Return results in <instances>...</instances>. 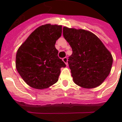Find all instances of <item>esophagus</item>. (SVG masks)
Here are the masks:
<instances>
[{
	"instance_id": "esophagus-1",
	"label": "esophagus",
	"mask_w": 122,
	"mask_h": 122,
	"mask_svg": "<svg viewBox=\"0 0 122 122\" xmlns=\"http://www.w3.org/2000/svg\"><path fill=\"white\" fill-rule=\"evenodd\" d=\"M63 62L66 64V65H68V58L66 57H65L63 58Z\"/></svg>"
}]
</instances>
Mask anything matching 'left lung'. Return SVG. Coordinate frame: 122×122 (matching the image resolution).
I'll list each match as a JSON object with an SVG mask.
<instances>
[{"instance_id": "obj_1", "label": "left lung", "mask_w": 122, "mask_h": 122, "mask_svg": "<svg viewBox=\"0 0 122 122\" xmlns=\"http://www.w3.org/2000/svg\"><path fill=\"white\" fill-rule=\"evenodd\" d=\"M63 31L72 49L68 63L75 83L87 89L100 85L112 69L113 57L110 51L90 31L67 27Z\"/></svg>"}]
</instances>
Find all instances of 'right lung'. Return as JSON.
Returning <instances> with one entry per match:
<instances>
[{
	"mask_svg": "<svg viewBox=\"0 0 122 122\" xmlns=\"http://www.w3.org/2000/svg\"><path fill=\"white\" fill-rule=\"evenodd\" d=\"M62 26L47 24L37 28L18 49L16 69L23 80L34 89L48 88L58 80L65 63L58 57L56 42Z\"/></svg>",
	"mask_w": 122,
	"mask_h": 122,
	"instance_id": "add662e5",
	"label": "right lung"
}]
</instances>
